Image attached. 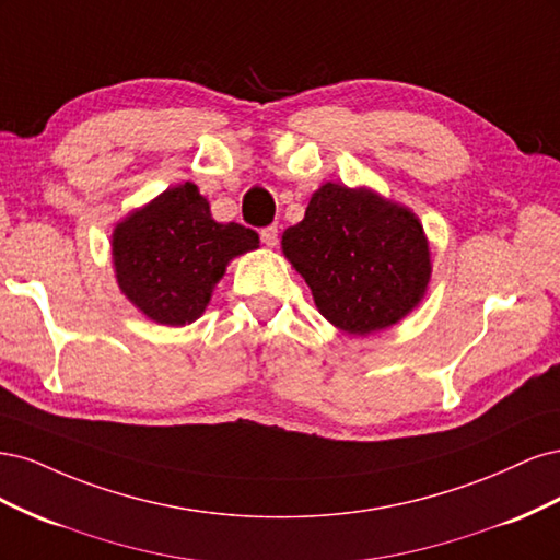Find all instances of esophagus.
<instances>
[{
    "label": "esophagus",
    "mask_w": 560,
    "mask_h": 560,
    "mask_svg": "<svg viewBox=\"0 0 560 560\" xmlns=\"http://www.w3.org/2000/svg\"><path fill=\"white\" fill-rule=\"evenodd\" d=\"M261 243L266 245V247H276L278 245V226H266V229H261Z\"/></svg>",
    "instance_id": "1"
}]
</instances>
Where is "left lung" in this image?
Returning <instances> with one entry per match:
<instances>
[{
	"mask_svg": "<svg viewBox=\"0 0 560 560\" xmlns=\"http://www.w3.org/2000/svg\"><path fill=\"white\" fill-rule=\"evenodd\" d=\"M287 259L315 306L354 336L395 325L430 282V249L413 212L364 189L327 182L282 235Z\"/></svg>",
	"mask_w": 560,
	"mask_h": 560,
	"instance_id": "left-lung-1",
	"label": "left lung"
}]
</instances>
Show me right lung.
Listing matches in <instances>:
<instances>
[{
    "instance_id": "obj_1",
    "label": "right lung",
    "mask_w": 560,
    "mask_h": 560,
    "mask_svg": "<svg viewBox=\"0 0 560 560\" xmlns=\"http://www.w3.org/2000/svg\"><path fill=\"white\" fill-rule=\"evenodd\" d=\"M112 238L118 287L147 317L173 327L200 317L226 264L259 245L252 229L214 222L191 182L130 214Z\"/></svg>"
}]
</instances>
